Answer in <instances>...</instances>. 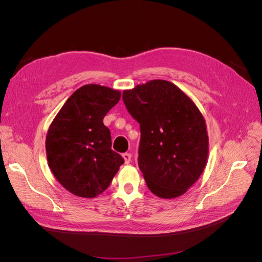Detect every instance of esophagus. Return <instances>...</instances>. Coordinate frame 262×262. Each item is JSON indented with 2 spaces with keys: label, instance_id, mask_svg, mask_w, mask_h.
<instances>
[{
  "label": "esophagus",
  "instance_id": "obj_1",
  "mask_svg": "<svg viewBox=\"0 0 262 262\" xmlns=\"http://www.w3.org/2000/svg\"><path fill=\"white\" fill-rule=\"evenodd\" d=\"M122 157H123V160H124V163H125V164H129V163L131 162L132 155H131L130 153H123V154H122Z\"/></svg>",
  "mask_w": 262,
  "mask_h": 262
}]
</instances>
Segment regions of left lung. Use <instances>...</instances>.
<instances>
[{
    "mask_svg": "<svg viewBox=\"0 0 262 262\" xmlns=\"http://www.w3.org/2000/svg\"><path fill=\"white\" fill-rule=\"evenodd\" d=\"M129 114L140 123L139 167L148 189L163 199L184 194L203 172L209 138L194 102L168 81L124 91Z\"/></svg>",
    "mask_w": 262,
    "mask_h": 262,
    "instance_id": "1",
    "label": "left lung"
}]
</instances>
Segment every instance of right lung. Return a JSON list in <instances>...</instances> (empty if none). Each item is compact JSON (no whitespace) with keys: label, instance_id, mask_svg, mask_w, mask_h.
Returning a JSON list of instances; mask_svg holds the SVG:
<instances>
[{"label":"right lung","instance_id":"1","mask_svg":"<svg viewBox=\"0 0 262 262\" xmlns=\"http://www.w3.org/2000/svg\"><path fill=\"white\" fill-rule=\"evenodd\" d=\"M121 93L97 84L75 91L60 109L46 138L48 165L57 180L77 196L95 198L109 187L124 163L112 149L102 119Z\"/></svg>","mask_w":262,"mask_h":262}]
</instances>
